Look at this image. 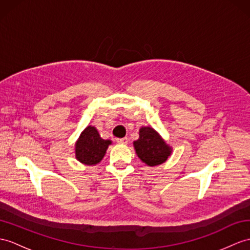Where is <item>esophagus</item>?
Segmentation results:
<instances>
[{"label": "esophagus", "mask_w": 250, "mask_h": 250, "mask_svg": "<svg viewBox=\"0 0 250 250\" xmlns=\"http://www.w3.org/2000/svg\"><path fill=\"white\" fill-rule=\"evenodd\" d=\"M116 142H117L118 144L125 145V144H127V138H126V137H123V138H116Z\"/></svg>", "instance_id": "obj_1"}]
</instances>
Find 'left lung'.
Masks as SVG:
<instances>
[{
  "mask_svg": "<svg viewBox=\"0 0 250 250\" xmlns=\"http://www.w3.org/2000/svg\"><path fill=\"white\" fill-rule=\"evenodd\" d=\"M138 158L149 166L160 165L167 160L171 149L152 127L143 126L139 130V138L134 142Z\"/></svg>",
  "mask_w": 250,
  "mask_h": 250,
  "instance_id": "8db88e82",
  "label": "left lung"
}]
</instances>
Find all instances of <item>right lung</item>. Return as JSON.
Instances as JSON below:
<instances>
[{
  "label": "right lung",
  "instance_id": "obj_1",
  "mask_svg": "<svg viewBox=\"0 0 250 250\" xmlns=\"http://www.w3.org/2000/svg\"><path fill=\"white\" fill-rule=\"evenodd\" d=\"M111 141L102 139L94 126H87L75 144V154L81 163L96 165L106 152Z\"/></svg>",
  "mask_w": 250,
  "mask_h": 250
}]
</instances>
